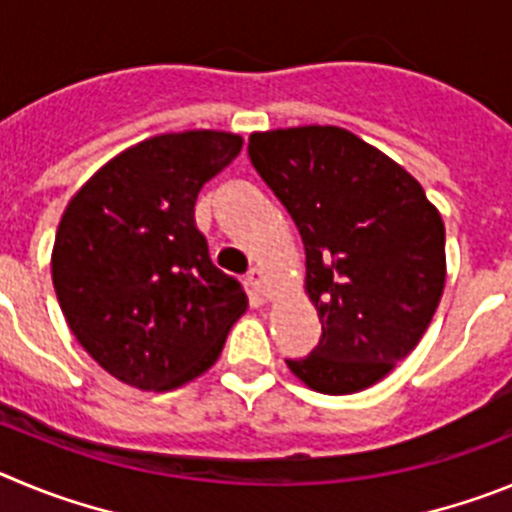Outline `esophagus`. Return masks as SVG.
Instances as JSON below:
<instances>
[{"label":"esophagus","instance_id":"34e87169","mask_svg":"<svg viewBox=\"0 0 512 512\" xmlns=\"http://www.w3.org/2000/svg\"><path fill=\"white\" fill-rule=\"evenodd\" d=\"M247 285H250V290L255 293L257 298H270V293H273V285H270V280H267V275L262 273L260 267H252L250 275H247Z\"/></svg>","mask_w":512,"mask_h":512}]
</instances>
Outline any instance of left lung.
Masks as SVG:
<instances>
[{
	"label": "left lung",
	"mask_w": 512,
	"mask_h": 512,
	"mask_svg": "<svg viewBox=\"0 0 512 512\" xmlns=\"http://www.w3.org/2000/svg\"><path fill=\"white\" fill-rule=\"evenodd\" d=\"M252 165L296 222L319 344L285 359L308 388L349 395L411 354L446 280L444 222L421 183L342 127L257 132Z\"/></svg>",
	"instance_id": "1"
}]
</instances>
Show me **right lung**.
<instances>
[{
	"label": "right lung",
	"mask_w": 512,
	"mask_h": 512,
	"mask_svg": "<svg viewBox=\"0 0 512 512\" xmlns=\"http://www.w3.org/2000/svg\"><path fill=\"white\" fill-rule=\"evenodd\" d=\"M242 137L193 130L124 150L86 183L55 232L53 285L78 344L109 375L173 390L209 370L245 313L239 280L211 262L193 204Z\"/></svg>",
	"instance_id": "obj_1"
}]
</instances>
